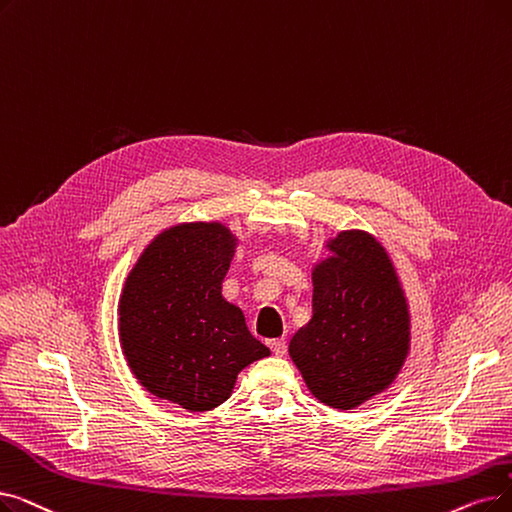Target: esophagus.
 <instances>
[{"label":"esophagus","instance_id":"1","mask_svg":"<svg viewBox=\"0 0 512 512\" xmlns=\"http://www.w3.org/2000/svg\"><path fill=\"white\" fill-rule=\"evenodd\" d=\"M270 347H272V353L278 355V358H282V355L286 353V341H284V339H274V341H270Z\"/></svg>","mask_w":512,"mask_h":512}]
</instances>
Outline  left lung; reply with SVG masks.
I'll return each instance as SVG.
<instances>
[{"instance_id": "obj_1", "label": "left lung", "mask_w": 512, "mask_h": 512, "mask_svg": "<svg viewBox=\"0 0 512 512\" xmlns=\"http://www.w3.org/2000/svg\"><path fill=\"white\" fill-rule=\"evenodd\" d=\"M311 270L314 314L288 345L307 389L322 404L353 410L387 391L410 353V307L383 244L341 230Z\"/></svg>"}]
</instances>
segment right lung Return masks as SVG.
Wrapping results in <instances>:
<instances>
[{"mask_svg": "<svg viewBox=\"0 0 512 512\" xmlns=\"http://www.w3.org/2000/svg\"><path fill=\"white\" fill-rule=\"evenodd\" d=\"M238 236L221 221H184L154 236L119 297V341L131 374L165 402L207 412L238 372L268 358L242 309L221 295Z\"/></svg>", "mask_w": 512, "mask_h": 512, "instance_id": "right-lung-1", "label": "right lung"}]
</instances>
